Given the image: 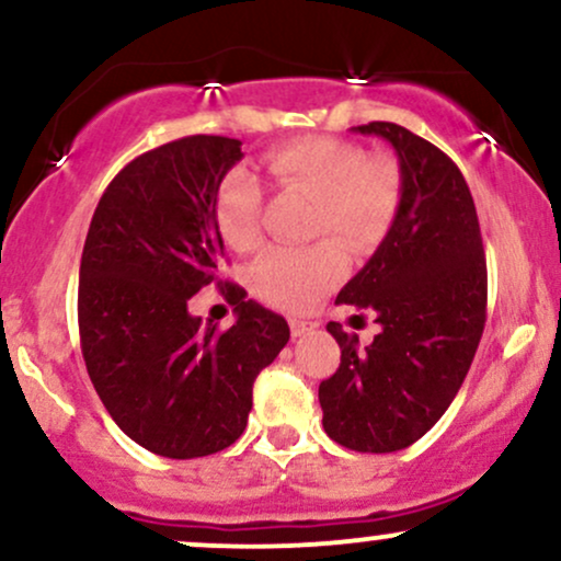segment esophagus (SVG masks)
Here are the masks:
<instances>
[{
  "mask_svg": "<svg viewBox=\"0 0 561 561\" xmlns=\"http://www.w3.org/2000/svg\"><path fill=\"white\" fill-rule=\"evenodd\" d=\"M319 324L311 319H300V317H293L289 319V332H293V337H306V334L317 332Z\"/></svg>",
  "mask_w": 561,
  "mask_h": 561,
  "instance_id": "34e87169",
  "label": "esophagus"
}]
</instances>
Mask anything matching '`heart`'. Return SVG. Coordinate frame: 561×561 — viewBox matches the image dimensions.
Here are the masks:
<instances>
[{"label":"heart","mask_w":561,"mask_h":561,"mask_svg":"<svg viewBox=\"0 0 561 561\" xmlns=\"http://www.w3.org/2000/svg\"><path fill=\"white\" fill-rule=\"evenodd\" d=\"M274 184L317 203L313 234H332L351 250H366L388 234L403 197L401 165L388 156H366L337 137H302L263 156ZM261 184L248 169H231L218 184L216 227L237 253L261 244ZM272 248L250 268V285L263 300L308 308L330 293L345 272L340 244Z\"/></svg>","instance_id":"obj_1"}]
</instances>
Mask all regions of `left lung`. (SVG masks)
<instances>
[{
    "mask_svg": "<svg viewBox=\"0 0 561 561\" xmlns=\"http://www.w3.org/2000/svg\"><path fill=\"white\" fill-rule=\"evenodd\" d=\"M353 131L390 141L403 197L375 255L337 295L375 313L379 332L362 347L358 334L327 324L340 366L319 385V403L334 443L392 454L446 414L472 366L485 327V250L474 199L446 152L388 121Z\"/></svg>",
    "mask_w": 561,
    "mask_h": 561,
    "instance_id": "left-lung-1",
    "label": "left lung"
}]
</instances>
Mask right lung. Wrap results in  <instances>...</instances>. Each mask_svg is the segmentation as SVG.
<instances>
[{
    "mask_svg": "<svg viewBox=\"0 0 561 561\" xmlns=\"http://www.w3.org/2000/svg\"><path fill=\"white\" fill-rule=\"evenodd\" d=\"M242 141L184 137L134 158L100 197L79 272V332L107 414L141 448L197 459L248 427L253 382L279 356L289 327L229 285L237 321L190 313L205 285L221 287L218 184Z\"/></svg>",
    "mask_w": 561,
    "mask_h": 561,
    "instance_id": "right-lung-1",
    "label": "right lung"
}]
</instances>
